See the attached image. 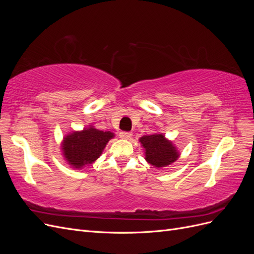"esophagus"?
<instances>
[{
  "label": "esophagus",
  "instance_id": "esophagus-1",
  "mask_svg": "<svg viewBox=\"0 0 254 254\" xmlns=\"http://www.w3.org/2000/svg\"><path fill=\"white\" fill-rule=\"evenodd\" d=\"M132 133L131 132H128V131H121L120 132V137L121 139H129V137H131Z\"/></svg>",
  "mask_w": 254,
  "mask_h": 254
}]
</instances>
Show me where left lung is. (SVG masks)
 I'll list each match as a JSON object with an SVG mask.
<instances>
[{
    "mask_svg": "<svg viewBox=\"0 0 254 254\" xmlns=\"http://www.w3.org/2000/svg\"><path fill=\"white\" fill-rule=\"evenodd\" d=\"M140 142L145 149V160L155 167L171 165L180 156L173 142L162 133L143 135Z\"/></svg>",
    "mask_w": 254,
    "mask_h": 254,
    "instance_id": "1",
    "label": "left lung"
}]
</instances>
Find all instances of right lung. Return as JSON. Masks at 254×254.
Segmentation results:
<instances>
[{
    "label": "right lung",
    "instance_id": "right-lung-1",
    "mask_svg": "<svg viewBox=\"0 0 254 254\" xmlns=\"http://www.w3.org/2000/svg\"><path fill=\"white\" fill-rule=\"evenodd\" d=\"M112 137H114L112 132L90 126L81 131H74L65 135L61 149L68 164L74 168H82L99 158Z\"/></svg>",
    "mask_w": 254,
    "mask_h": 254
}]
</instances>
